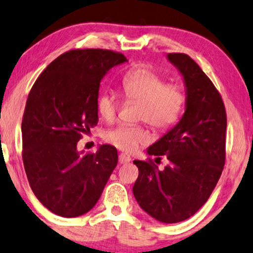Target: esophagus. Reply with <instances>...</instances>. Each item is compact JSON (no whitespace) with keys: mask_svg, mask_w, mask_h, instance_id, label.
Wrapping results in <instances>:
<instances>
[{"mask_svg":"<svg viewBox=\"0 0 253 253\" xmlns=\"http://www.w3.org/2000/svg\"><path fill=\"white\" fill-rule=\"evenodd\" d=\"M130 161H131V157L126 153H121L119 155V162L121 164H126V163H129Z\"/></svg>","mask_w":253,"mask_h":253,"instance_id":"1","label":"esophagus"}]
</instances>
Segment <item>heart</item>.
<instances>
[{"instance_id": "obj_1", "label": "heart", "mask_w": 253, "mask_h": 253, "mask_svg": "<svg viewBox=\"0 0 253 253\" xmlns=\"http://www.w3.org/2000/svg\"><path fill=\"white\" fill-rule=\"evenodd\" d=\"M122 90L127 99L139 101L137 119L156 129H168L180 119L186 96L180 86L166 84L152 69L140 67L127 72L122 80ZM98 112L107 122L115 119L119 99L112 91H104L97 101ZM105 140L121 151L132 153L149 141V133L142 126H120L105 133Z\"/></svg>"}]
</instances>
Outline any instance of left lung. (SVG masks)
I'll return each mask as SVG.
<instances>
[{"label": "left lung", "mask_w": 253, "mask_h": 253, "mask_svg": "<svg viewBox=\"0 0 253 253\" xmlns=\"http://www.w3.org/2000/svg\"><path fill=\"white\" fill-rule=\"evenodd\" d=\"M184 79L185 113L180 121L147 148L148 155L168 160L163 170L152 161H133L139 175L132 192L140 208L156 220H186L204 206L225 164L227 119L213 83L184 53H168Z\"/></svg>", "instance_id": "left-lung-1"}]
</instances>
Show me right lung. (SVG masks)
Here are the masks:
<instances>
[{"label": "right lung", "instance_id": "obj_1", "mask_svg": "<svg viewBox=\"0 0 253 253\" xmlns=\"http://www.w3.org/2000/svg\"><path fill=\"white\" fill-rule=\"evenodd\" d=\"M126 61L109 50L68 51L41 73L28 94L21 123L24 167L33 193L54 214L89 212L118 164L114 146L87 154L78 141L98 123L101 80Z\"/></svg>", "mask_w": 253, "mask_h": 253}]
</instances>
